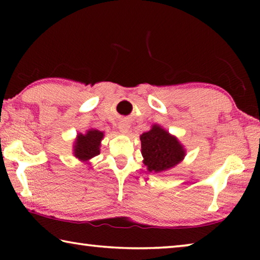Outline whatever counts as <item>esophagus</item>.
<instances>
[{"instance_id": "obj_1", "label": "esophagus", "mask_w": 260, "mask_h": 260, "mask_svg": "<svg viewBox=\"0 0 260 260\" xmlns=\"http://www.w3.org/2000/svg\"><path fill=\"white\" fill-rule=\"evenodd\" d=\"M129 127H131V125L127 121H120L119 125H118V128H119V131L121 132V133H124V134L128 133Z\"/></svg>"}]
</instances>
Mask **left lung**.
Instances as JSON below:
<instances>
[{"label":"left lung","mask_w":260,"mask_h":260,"mask_svg":"<svg viewBox=\"0 0 260 260\" xmlns=\"http://www.w3.org/2000/svg\"><path fill=\"white\" fill-rule=\"evenodd\" d=\"M140 140L143 164L149 172L158 173L172 169L186 156V150L178 139L158 125L141 135Z\"/></svg>","instance_id":"obj_1"}]
</instances>
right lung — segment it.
<instances>
[{
    "label": "right lung",
    "instance_id": "1",
    "mask_svg": "<svg viewBox=\"0 0 260 260\" xmlns=\"http://www.w3.org/2000/svg\"><path fill=\"white\" fill-rule=\"evenodd\" d=\"M103 136V132L98 129H88L86 134H78L73 147L74 156L82 161H87L100 155V146Z\"/></svg>",
    "mask_w": 260,
    "mask_h": 260
}]
</instances>
